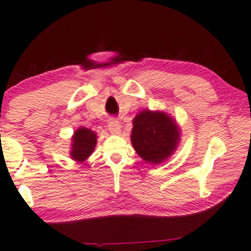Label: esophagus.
<instances>
[{
	"label": "esophagus",
	"mask_w": 251,
	"mask_h": 251,
	"mask_svg": "<svg viewBox=\"0 0 251 251\" xmlns=\"http://www.w3.org/2000/svg\"><path fill=\"white\" fill-rule=\"evenodd\" d=\"M108 129L111 134H121V124L116 119H110V122L108 123Z\"/></svg>",
	"instance_id": "1"
}]
</instances>
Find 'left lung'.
I'll list each match as a JSON object with an SVG mask.
<instances>
[{
  "instance_id": "8db88e82",
  "label": "left lung",
  "mask_w": 251,
  "mask_h": 251,
  "mask_svg": "<svg viewBox=\"0 0 251 251\" xmlns=\"http://www.w3.org/2000/svg\"><path fill=\"white\" fill-rule=\"evenodd\" d=\"M130 141L146 163L160 164L176 150L180 129L170 115L158 110H142L133 119Z\"/></svg>"
}]
</instances>
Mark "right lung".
I'll use <instances>...</instances> for the list:
<instances>
[{
  "label": "right lung",
  "instance_id": "add662e5",
  "mask_svg": "<svg viewBox=\"0 0 251 251\" xmlns=\"http://www.w3.org/2000/svg\"><path fill=\"white\" fill-rule=\"evenodd\" d=\"M97 144V135L86 127H80L74 133L70 156L75 162H85L94 152Z\"/></svg>",
  "mask_w": 251,
  "mask_h": 251
}]
</instances>
